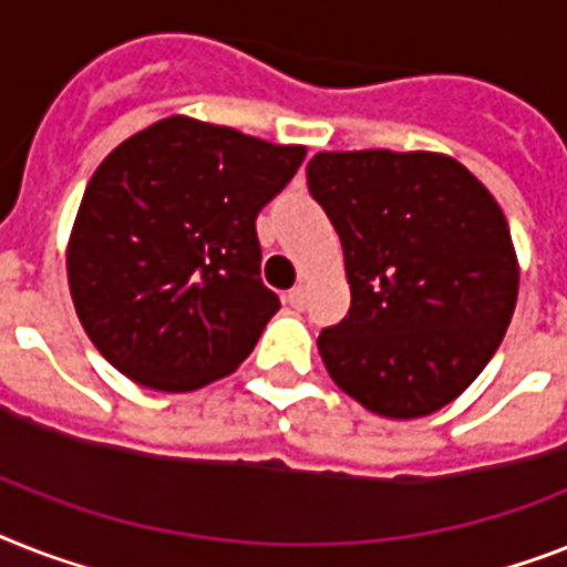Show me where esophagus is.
<instances>
[{
    "label": "esophagus",
    "instance_id": "esophagus-1",
    "mask_svg": "<svg viewBox=\"0 0 567 567\" xmlns=\"http://www.w3.org/2000/svg\"><path fill=\"white\" fill-rule=\"evenodd\" d=\"M285 299H288V306L297 308V311H302V308H306V299H308L306 285H297V288H291V291L285 293Z\"/></svg>",
    "mask_w": 567,
    "mask_h": 567
}]
</instances>
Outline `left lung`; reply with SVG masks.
<instances>
[{"label": "left lung", "instance_id": "1", "mask_svg": "<svg viewBox=\"0 0 567 567\" xmlns=\"http://www.w3.org/2000/svg\"><path fill=\"white\" fill-rule=\"evenodd\" d=\"M308 188L338 229L352 293L317 338L331 381L388 419L454 402L501 347L518 297L498 200L434 151H320Z\"/></svg>", "mask_w": 567, "mask_h": 567}]
</instances>
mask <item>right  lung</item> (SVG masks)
I'll return each instance as SVG.
<instances>
[{
	"instance_id": "right-lung-1",
	"label": "right lung",
	"mask_w": 567,
	"mask_h": 567,
	"mask_svg": "<svg viewBox=\"0 0 567 567\" xmlns=\"http://www.w3.org/2000/svg\"><path fill=\"white\" fill-rule=\"evenodd\" d=\"M306 159L224 124L168 116L104 156L66 247L69 293L101 355L142 388L188 393L250 355L279 297L256 215Z\"/></svg>"
}]
</instances>
